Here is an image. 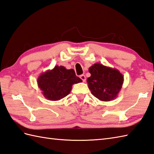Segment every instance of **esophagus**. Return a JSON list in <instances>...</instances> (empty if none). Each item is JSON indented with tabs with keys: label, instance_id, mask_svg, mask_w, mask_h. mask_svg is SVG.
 <instances>
[{
	"label": "esophagus",
	"instance_id": "1",
	"mask_svg": "<svg viewBox=\"0 0 154 154\" xmlns=\"http://www.w3.org/2000/svg\"><path fill=\"white\" fill-rule=\"evenodd\" d=\"M80 78L82 80H83V82H85V81H86V77H85V75H81L80 76Z\"/></svg>",
	"mask_w": 154,
	"mask_h": 154
}]
</instances>
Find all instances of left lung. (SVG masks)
Returning <instances> with one entry per match:
<instances>
[{
	"instance_id": "8db88e82",
	"label": "left lung",
	"mask_w": 154,
	"mask_h": 154,
	"mask_svg": "<svg viewBox=\"0 0 154 154\" xmlns=\"http://www.w3.org/2000/svg\"><path fill=\"white\" fill-rule=\"evenodd\" d=\"M88 71L91 75L87 81L92 94L103 102L117 97L124 81L119 70L96 63L89 67Z\"/></svg>"
}]
</instances>
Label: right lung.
Returning a JSON list of instances; mask_svg holds the SVG:
<instances>
[{
  "mask_svg": "<svg viewBox=\"0 0 154 154\" xmlns=\"http://www.w3.org/2000/svg\"><path fill=\"white\" fill-rule=\"evenodd\" d=\"M37 81L45 98L56 101L68 95L72 85L81 83L82 80L76 76L73 69H67L63 66H56L52 69L41 73Z\"/></svg>",
  "mask_w": 154,
  "mask_h": 154,
  "instance_id": "obj_1",
  "label": "right lung"
}]
</instances>
